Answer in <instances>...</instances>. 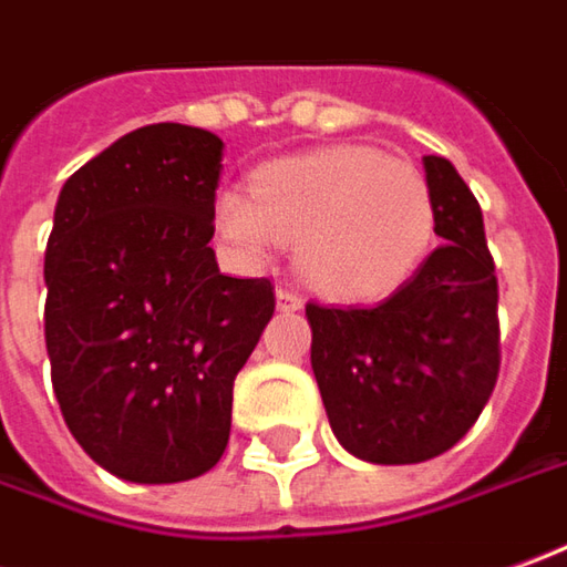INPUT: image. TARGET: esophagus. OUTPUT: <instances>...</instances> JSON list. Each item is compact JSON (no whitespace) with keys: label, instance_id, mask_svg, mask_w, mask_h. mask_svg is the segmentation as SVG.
<instances>
[{"label":"esophagus","instance_id":"34e87169","mask_svg":"<svg viewBox=\"0 0 567 567\" xmlns=\"http://www.w3.org/2000/svg\"><path fill=\"white\" fill-rule=\"evenodd\" d=\"M275 302H277V311H299V308H302V299H299L292 290H277Z\"/></svg>","mask_w":567,"mask_h":567}]
</instances>
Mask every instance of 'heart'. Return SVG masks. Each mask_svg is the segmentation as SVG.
<instances>
[{"label":"heart","mask_w":567,"mask_h":567,"mask_svg":"<svg viewBox=\"0 0 567 567\" xmlns=\"http://www.w3.org/2000/svg\"><path fill=\"white\" fill-rule=\"evenodd\" d=\"M435 218L423 172L361 144L261 163L249 194L228 187L213 206L216 231L246 265L296 244L302 277L336 299L398 290L429 256Z\"/></svg>","instance_id":"b5f03b06"}]
</instances>
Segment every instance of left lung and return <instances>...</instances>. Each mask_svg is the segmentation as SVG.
Returning a JSON list of instances; mask_svg holds the SVG:
<instances>
[{
	"label": "left lung",
	"instance_id": "obj_1",
	"mask_svg": "<svg viewBox=\"0 0 567 567\" xmlns=\"http://www.w3.org/2000/svg\"><path fill=\"white\" fill-rule=\"evenodd\" d=\"M444 244L373 308L308 302L311 370L339 444L408 466L451 451L494 392L497 277L482 206L454 163L423 157Z\"/></svg>",
	"mask_w": 567,
	"mask_h": 567
}]
</instances>
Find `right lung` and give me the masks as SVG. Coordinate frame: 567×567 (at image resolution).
Segmentation results:
<instances>
[{
    "label": "right lung",
    "instance_id": "1",
    "mask_svg": "<svg viewBox=\"0 0 567 567\" xmlns=\"http://www.w3.org/2000/svg\"><path fill=\"white\" fill-rule=\"evenodd\" d=\"M225 144L154 123L70 175L45 249V349L64 423L123 482L172 485L216 466L234 377L275 315L265 277L213 252Z\"/></svg>",
    "mask_w": 567,
    "mask_h": 567
}]
</instances>
